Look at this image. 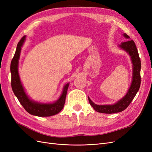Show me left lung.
<instances>
[{
  "label": "left lung",
  "instance_id": "obj_1",
  "mask_svg": "<svg viewBox=\"0 0 152 152\" xmlns=\"http://www.w3.org/2000/svg\"><path fill=\"white\" fill-rule=\"evenodd\" d=\"M124 37L128 40L118 45V48L126 51L131 58L132 66V77L131 84L128 89L126 95L122 98L112 104L99 105L95 104L88 96V99L91 107L96 112L103 113H115L121 112L127 108L130 104L132 99L135 97L137 91H139L141 84V60L135 43L126 34H123Z\"/></svg>",
  "mask_w": 152,
  "mask_h": 152
}]
</instances>
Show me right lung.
Masks as SVG:
<instances>
[{
    "label": "right lung",
    "instance_id": "1",
    "mask_svg": "<svg viewBox=\"0 0 152 152\" xmlns=\"http://www.w3.org/2000/svg\"><path fill=\"white\" fill-rule=\"evenodd\" d=\"M26 40V36L23 37L17 45L16 52L11 63V87L14 94L19 100L26 111L37 117H50L58 113L63 109L65 103L69 82L64 86L59 98L53 103H41L30 98L23 86L18 72L19 59L21 48Z\"/></svg>",
    "mask_w": 152,
    "mask_h": 152
}]
</instances>
